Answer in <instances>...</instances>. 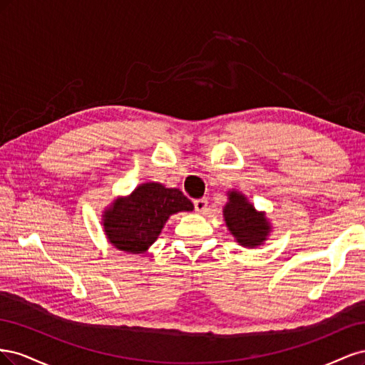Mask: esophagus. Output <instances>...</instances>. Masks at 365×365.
<instances>
[{"instance_id": "obj_1", "label": "esophagus", "mask_w": 365, "mask_h": 365, "mask_svg": "<svg viewBox=\"0 0 365 365\" xmlns=\"http://www.w3.org/2000/svg\"><path fill=\"white\" fill-rule=\"evenodd\" d=\"M193 205H195V210L196 212H205L207 210V207H208V201H207V197H200V200H195L193 201Z\"/></svg>"}]
</instances>
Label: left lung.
Listing matches in <instances>:
<instances>
[{
    "label": "left lung",
    "instance_id": "1",
    "mask_svg": "<svg viewBox=\"0 0 365 365\" xmlns=\"http://www.w3.org/2000/svg\"><path fill=\"white\" fill-rule=\"evenodd\" d=\"M225 222L240 245L257 247L267 237L269 227L267 219L239 192L230 193V202L224 208Z\"/></svg>",
    "mask_w": 365,
    "mask_h": 365
}]
</instances>
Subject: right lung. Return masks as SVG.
<instances>
[{"label": "right lung", "instance_id": "1", "mask_svg": "<svg viewBox=\"0 0 365 365\" xmlns=\"http://www.w3.org/2000/svg\"><path fill=\"white\" fill-rule=\"evenodd\" d=\"M189 210H193L192 201L178 189L148 182L108 210L103 219L105 233L120 251L140 254L157 240L170 215Z\"/></svg>", "mask_w": 365, "mask_h": 365}]
</instances>
